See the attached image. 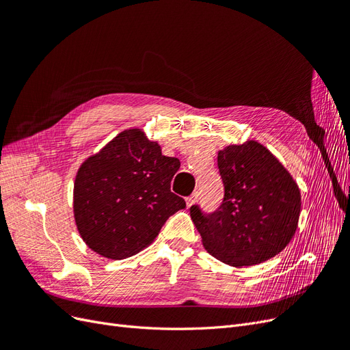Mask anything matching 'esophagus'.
Segmentation results:
<instances>
[{
    "label": "esophagus",
    "instance_id": "34e87169",
    "mask_svg": "<svg viewBox=\"0 0 350 350\" xmlns=\"http://www.w3.org/2000/svg\"><path fill=\"white\" fill-rule=\"evenodd\" d=\"M197 198H198V193H194L193 196H189L185 198V203H187V207H193L196 203H197Z\"/></svg>",
    "mask_w": 350,
    "mask_h": 350
}]
</instances>
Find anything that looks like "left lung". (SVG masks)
<instances>
[{
  "label": "left lung",
  "mask_w": 350,
  "mask_h": 350,
  "mask_svg": "<svg viewBox=\"0 0 350 350\" xmlns=\"http://www.w3.org/2000/svg\"><path fill=\"white\" fill-rule=\"evenodd\" d=\"M225 197L211 215L198 206L189 215L208 254L234 267L256 266L278 256L293 238L301 191L267 147L256 140L217 152Z\"/></svg>",
  "instance_id": "1"
}]
</instances>
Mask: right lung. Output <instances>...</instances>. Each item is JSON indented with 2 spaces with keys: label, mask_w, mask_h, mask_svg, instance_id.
Masks as SVG:
<instances>
[{
  "label": "right lung",
  "mask_w": 350,
  "mask_h": 350,
  "mask_svg": "<svg viewBox=\"0 0 350 350\" xmlns=\"http://www.w3.org/2000/svg\"><path fill=\"white\" fill-rule=\"evenodd\" d=\"M176 157L162 154L142 129H129L84 161L72 211L81 239L99 256L129 258L149 247L169 216L185 208L171 191Z\"/></svg>",
  "instance_id": "obj_1"
}]
</instances>
